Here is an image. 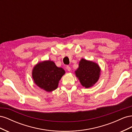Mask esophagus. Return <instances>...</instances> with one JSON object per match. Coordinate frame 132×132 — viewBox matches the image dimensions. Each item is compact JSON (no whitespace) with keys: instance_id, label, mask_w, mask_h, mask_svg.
Returning <instances> with one entry per match:
<instances>
[{"instance_id":"34e87169","label":"esophagus","mask_w":132,"mask_h":132,"mask_svg":"<svg viewBox=\"0 0 132 132\" xmlns=\"http://www.w3.org/2000/svg\"><path fill=\"white\" fill-rule=\"evenodd\" d=\"M66 69H67V70L68 71H70L71 70L70 67L69 66H68V65H67V67H66Z\"/></svg>"}]
</instances>
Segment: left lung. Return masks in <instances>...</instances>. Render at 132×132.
Wrapping results in <instances>:
<instances>
[{"label":"left lung","instance_id":"left-lung-1","mask_svg":"<svg viewBox=\"0 0 132 132\" xmlns=\"http://www.w3.org/2000/svg\"><path fill=\"white\" fill-rule=\"evenodd\" d=\"M75 74L81 84L86 88H89L97 81L100 68L96 63L81 59Z\"/></svg>","mask_w":132,"mask_h":132}]
</instances>
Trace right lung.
<instances>
[{"mask_svg": "<svg viewBox=\"0 0 132 132\" xmlns=\"http://www.w3.org/2000/svg\"><path fill=\"white\" fill-rule=\"evenodd\" d=\"M65 71L58 68L51 61L39 63L32 70V78L35 83L40 88L51 92L56 89L58 82Z\"/></svg>", "mask_w": 132, "mask_h": 132, "instance_id": "add662e5", "label": "right lung"}]
</instances>
